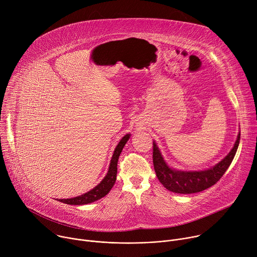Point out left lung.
Masks as SVG:
<instances>
[{
    "label": "left lung",
    "mask_w": 257,
    "mask_h": 257,
    "mask_svg": "<svg viewBox=\"0 0 257 257\" xmlns=\"http://www.w3.org/2000/svg\"><path fill=\"white\" fill-rule=\"evenodd\" d=\"M239 142L240 132L231 152L213 167L201 171H183L167 164L158 144L154 141L153 159L157 177L165 188L175 193L191 194L203 191L214 185L225 174L236 155Z\"/></svg>",
    "instance_id": "1"
}]
</instances>
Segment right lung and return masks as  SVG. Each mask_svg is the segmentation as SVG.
Instances as JSON below:
<instances>
[{
    "label": "right lung",
    "mask_w": 257,
    "mask_h": 257,
    "mask_svg": "<svg viewBox=\"0 0 257 257\" xmlns=\"http://www.w3.org/2000/svg\"><path fill=\"white\" fill-rule=\"evenodd\" d=\"M131 134L128 133L126 134L118 143V145L116 146L115 152L113 154V157L111 159V163H109L108 166V170L106 175L104 176V178L100 181L99 184H97L93 189H91L90 191L73 197V198H67V199H57L63 203L66 204H72V205H82V204H87V203H91L94 202L102 197H104L109 190L112 189V187L114 186L116 179H117V165H118V160L119 157L124 149L125 144L127 143V141L129 140Z\"/></svg>",
    "instance_id": "obj_1"
}]
</instances>
